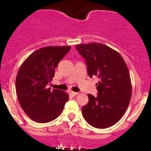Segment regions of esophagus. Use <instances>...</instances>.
Here are the masks:
<instances>
[{
	"mask_svg": "<svg viewBox=\"0 0 151 151\" xmlns=\"http://www.w3.org/2000/svg\"><path fill=\"white\" fill-rule=\"evenodd\" d=\"M70 94L72 95H77L79 94V92H75V91H70Z\"/></svg>",
	"mask_w": 151,
	"mask_h": 151,
	"instance_id": "esophagus-1",
	"label": "esophagus"
}]
</instances>
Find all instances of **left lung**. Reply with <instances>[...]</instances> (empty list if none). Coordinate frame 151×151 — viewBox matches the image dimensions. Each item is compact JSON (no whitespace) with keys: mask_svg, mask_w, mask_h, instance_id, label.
<instances>
[{"mask_svg":"<svg viewBox=\"0 0 151 151\" xmlns=\"http://www.w3.org/2000/svg\"><path fill=\"white\" fill-rule=\"evenodd\" d=\"M76 48L86 60L88 76L99 78L98 96L88 94L83 116L94 127H109L123 117L131 99L132 84L127 66L120 53L104 44H81Z\"/></svg>","mask_w":151,"mask_h":151,"instance_id":"1","label":"left lung"}]
</instances>
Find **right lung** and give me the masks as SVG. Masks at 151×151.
<instances>
[{
  "mask_svg": "<svg viewBox=\"0 0 151 151\" xmlns=\"http://www.w3.org/2000/svg\"><path fill=\"white\" fill-rule=\"evenodd\" d=\"M70 46H47L31 53L18 70L15 80L17 97L24 112L34 122L47 123L63 112L68 95L47 85L55 68L70 50Z\"/></svg>",
  "mask_w": 151,
  "mask_h": 151,
  "instance_id": "add662e5",
  "label": "right lung"
}]
</instances>
